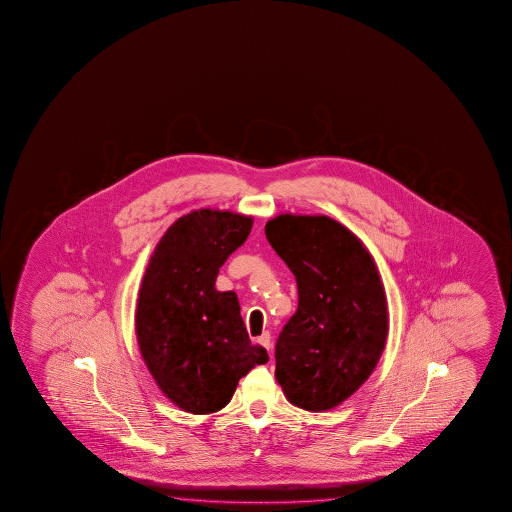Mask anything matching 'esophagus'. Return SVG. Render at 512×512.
Segmentation results:
<instances>
[{"label":"esophagus","mask_w":512,"mask_h":512,"mask_svg":"<svg viewBox=\"0 0 512 512\" xmlns=\"http://www.w3.org/2000/svg\"><path fill=\"white\" fill-rule=\"evenodd\" d=\"M256 342L260 344L261 347H265L267 351H270L272 349V338H270L269 331H265L261 337L256 338Z\"/></svg>","instance_id":"esophagus-1"}]
</instances>
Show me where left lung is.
I'll use <instances>...</instances> for the list:
<instances>
[{
	"mask_svg": "<svg viewBox=\"0 0 512 512\" xmlns=\"http://www.w3.org/2000/svg\"><path fill=\"white\" fill-rule=\"evenodd\" d=\"M265 234L297 281L299 306L276 344V380L295 407L322 412L362 387L389 319L373 256L330 217L278 215Z\"/></svg>",
	"mask_w": 512,
	"mask_h": 512,
	"instance_id": "1",
	"label": "left lung"
}]
</instances>
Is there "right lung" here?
Returning a JSON list of instances; mask_svg holds the SVG:
<instances>
[{
  "label": "right lung",
  "instance_id": "1",
  "mask_svg": "<svg viewBox=\"0 0 512 512\" xmlns=\"http://www.w3.org/2000/svg\"><path fill=\"white\" fill-rule=\"evenodd\" d=\"M252 217L199 209L157 243L139 288V351L166 398L190 414L226 407L240 378L267 364L252 346L234 292L215 288L218 270L251 233Z\"/></svg>",
  "mask_w": 512,
  "mask_h": 512
}]
</instances>
